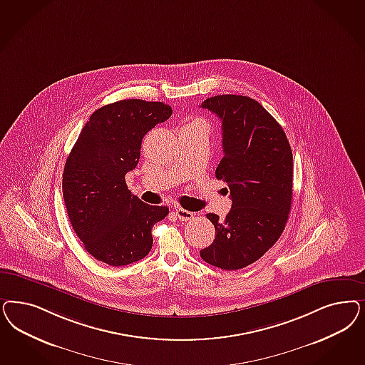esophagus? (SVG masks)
I'll list each match as a JSON object with an SVG mask.
<instances>
[{
    "mask_svg": "<svg viewBox=\"0 0 365 365\" xmlns=\"http://www.w3.org/2000/svg\"><path fill=\"white\" fill-rule=\"evenodd\" d=\"M175 213H176L177 217H178L180 220H182V222H188L190 219H193V216H195L193 212L187 211V210H184V208H176Z\"/></svg>",
    "mask_w": 365,
    "mask_h": 365,
    "instance_id": "obj_1",
    "label": "esophagus"
}]
</instances>
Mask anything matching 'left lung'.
Masks as SVG:
<instances>
[{
  "mask_svg": "<svg viewBox=\"0 0 365 365\" xmlns=\"http://www.w3.org/2000/svg\"><path fill=\"white\" fill-rule=\"evenodd\" d=\"M201 107L222 119L224 155L215 175L227 182L232 208L224 220L207 215L215 240L200 257L222 270H239L282 235L292 208L293 153L281 125L255 99L217 95Z\"/></svg>",
  "mask_w": 365,
  "mask_h": 365,
  "instance_id": "left-lung-1",
  "label": "left lung"
}]
</instances>
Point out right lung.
I'll return each instance as SVG.
<instances>
[{"instance_id": "add662e5", "label": "right lung", "mask_w": 365, "mask_h": 365, "mask_svg": "<svg viewBox=\"0 0 365 365\" xmlns=\"http://www.w3.org/2000/svg\"><path fill=\"white\" fill-rule=\"evenodd\" d=\"M163 102L125 99L98 108L84 125L63 172V197L83 247L110 266L145 258L152 228L168 207L131 195L125 176L140 161L142 138L172 115Z\"/></svg>"}]
</instances>
